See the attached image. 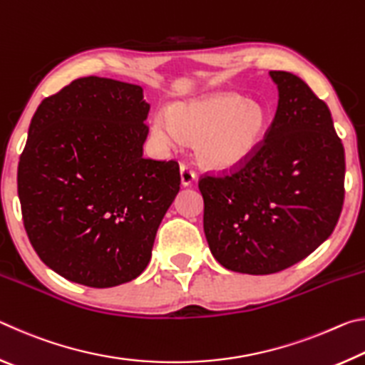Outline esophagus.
Wrapping results in <instances>:
<instances>
[{"label":"esophagus","instance_id":"1","mask_svg":"<svg viewBox=\"0 0 365 365\" xmlns=\"http://www.w3.org/2000/svg\"><path fill=\"white\" fill-rule=\"evenodd\" d=\"M180 178L183 187H190L196 180V172L187 164H180Z\"/></svg>","mask_w":365,"mask_h":365}]
</instances>
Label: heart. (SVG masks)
I'll return each mask as SVG.
<instances>
[{
  "label": "heart",
  "mask_w": 365,
  "mask_h": 365,
  "mask_svg": "<svg viewBox=\"0 0 365 365\" xmlns=\"http://www.w3.org/2000/svg\"><path fill=\"white\" fill-rule=\"evenodd\" d=\"M270 117L261 103L219 91L174 103L151 120L154 138L164 145L195 140L202 164L214 169L242 168L261 151Z\"/></svg>",
  "instance_id": "b5f03b06"
}]
</instances>
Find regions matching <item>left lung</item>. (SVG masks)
<instances>
[{
  "label": "left lung",
  "instance_id": "1",
  "mask_svg": "<svg viewBox=\"0 0 365 365\" xmlns=\"http://www.w3.org/2000/svg\"><path fill=\"white\" fill-rule=\"evenodd\" d=\"M279 106L255 158L201 177L205 233L225 269L269 275L316 251L339 219L344 148L327 104L299 77L270 71Z\"/></svg>",
  "mask_w": 365,
  "mask_h": 365
}]
</instances>
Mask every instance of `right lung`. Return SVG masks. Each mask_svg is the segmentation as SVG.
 Listing matches in <instances>:
<instances>
[{
    "label": "right lung",
    "mask_w": 365,
    "mask_h": 365,
    "mask_svg": "<svg viewBox=\"0 0 365 365\" xmlns=\"http://www.w3.org/2000/svg\"><path fill=\"white\" fill-rule=\"evenodd\" d=\"M148 113L140 85L93 76L35 110L17 193L36 255L67 280L117 287L150 262L180 170L175 160L143 158Z\"/></svg>",
    "instance_id": "right-lung-1"
}]
</instances>
